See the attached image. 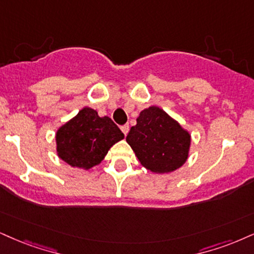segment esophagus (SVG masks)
Segmentation results:
<instances>
[{
	"label": "esophagus",
	"instance_id": "34e87169",
	"mask_svg": "<svg viewBox=\"0 0 254 254\" xmlns=\"http://www.w3.org/2000/svg\"><path fill=\"white\" fill-rule=\"evenodd\" d=\"M121 130L125 135H127L128 132H129V126L128 125H124V126H121Z\"/></svg>",
	"mask_w": 254,
	"mask_h": 254
}]
</instances>
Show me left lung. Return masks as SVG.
<instances>
[{
  "instance_id": "1",
  "label": "left lung",
  "mask_w": 254,
  "mask_h": 254,
  "mask_svg": "<svg viewBox=\"0 0 254 254\" xmlns=\"http://www.w3.org/2000/svg\"><path fill=\"white\" fill-rule=\"evenodd\" d=\"M146 170L155 174L174 172L187 161L190 134L158 106L140 112L126 137Z\"/></svg>"
}]
</instances>
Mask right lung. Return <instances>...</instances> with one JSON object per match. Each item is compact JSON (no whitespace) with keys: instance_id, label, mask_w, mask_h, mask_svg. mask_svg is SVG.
Masks as SVG:
<instances>
[{"instance_id":"obj_1","label":"right lung","mask_w":254,"mask_h":254,"mask_svg":"<svg viewBox=\"0 0 254 254\" xmlns=\"http://www.w3.org/2000/svg\"><path fill=\"white\" fill-rule=\"evenodd\" d=\"M125 137L111 118L83 107L55 134L56 153L71 167L88 171L101 162L111 147Z\"/></svg>"}]
</instances>
